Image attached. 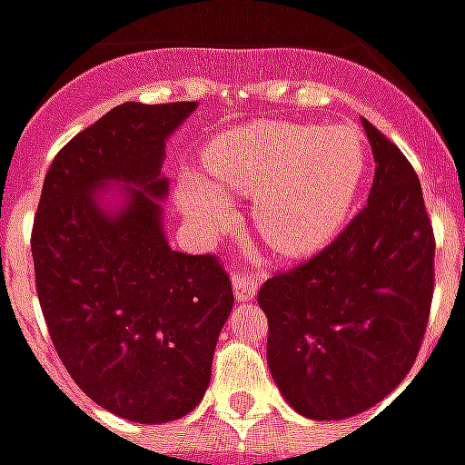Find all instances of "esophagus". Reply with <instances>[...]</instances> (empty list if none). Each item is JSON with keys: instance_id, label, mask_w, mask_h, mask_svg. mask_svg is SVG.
Wrapping results in <instances>:
<instances>
[{"instance_id": "1", "label": "esophagus", "mask_w": 465, "mask_h": 465, "mask_svg": "<svg viewBox=\"0 0 465 465\" xmlns=\"http://www.w3.org/2000/svg\"><path fill=\"white\" fill-rule=\"evenodd\" d=\"M232 283H233V293H236V299L239 302H252L256 292H259V283L253 279L249 272H236L232 276Z\"/></svg>"}]
</instances>
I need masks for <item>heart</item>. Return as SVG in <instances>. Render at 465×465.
I'll use <instances>...</instances> for the list:
<instances>
[{
	"label": "heart",
	"mask_w": 465,
	"mask_h": 465,
	"mask_svg": "<svg viewBox=\"0 0 465 465\" xmlns=\"http://www.w3.org/2000/svg\"><path fill=\"white\" fill-rule=\"evenodd\" d=\"M366 172L359 136L343 126L262 124L223 134L206 149V173L179 183L183 213L203 233L233 219L223 192L253 196V226L273 252L303 256L333 239Z\"/></svg>",
	"instance_id": "b5f03b06"
}]
</instances>
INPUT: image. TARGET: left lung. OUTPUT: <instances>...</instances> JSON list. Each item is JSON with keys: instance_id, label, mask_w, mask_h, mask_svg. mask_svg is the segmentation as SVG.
Listing matches in <instances>:
<instances>
[{"instance_id": "1", "label": "left lung", "mask_w": 465, "mask_h": 465, "mask_svg": "<svg viewBox=\"0 0 465 465\" xmlns=\"http://www.w3.org/2000/svg\"><path fill=\"white\" fill-rule=\"evenodd\" d=\"M376 173L369 202L322 253L259 292L266 361L289 406L341 420L376 406L419 356L433 296V229L409 159L361 119Z\"/></svg>"}]
</instances>
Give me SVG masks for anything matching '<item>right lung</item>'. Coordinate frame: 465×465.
Segmentation results:
<instances>
[{
    "label": "right lung",
    "instance_id": "add662e5",
    "mask_svg": "<svg viewBox=\"0 0 465 465\" xmlns=\"http://www.w3.org/2000/svg\"><path fill=\"white\" fill-rule=\"evenodd\" d=\"M196 102H126L79 132L46 172L32 229L39 303L59 359L102 409L166 423L199 406L232 282L212 253L163 233L166 139ZM124 185L116 213L98 192Z\"/></svg>",
    "mask_w": 465,
    "mask_h": 465
}]
</instances>
